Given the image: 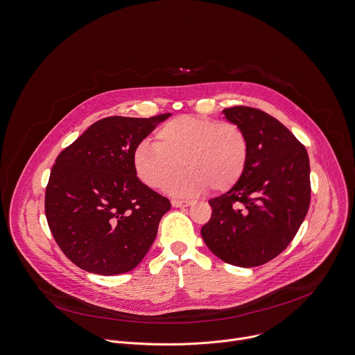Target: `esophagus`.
I'll use <instances>...</instances> for the list:
<instances>
[{
  "mask_svg": "<svg viewBox=\"0 0 355 355\" xmlns=\"http://www.w3.org/2000/svg\"><path fill=\"white\" fill-rule=\"evenodd\" d=\"M191 205V202H189V200H172V206L173 207H187V206H190Z\"/></svg>",
  "mask_w": 355,
  "mask_h": 355,
  "instance_id": "obj_1",
  "label": "esophagus"
}]
</instances>
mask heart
Returning a JSON list of instances; mask_svg holds the SVG:
<instances>
[{
  "label": "heart",
  "instance_id": "b5f03b06",
  "mask_svg": "<svg viewBox=\"0 0 355 355\" xmlns=\"http://www.w3.org/2000/svg\"><path fill=\"white\" fill-rule=\"evenodd\" d=\"M250 155L244 130L231 121L198 115H180L156 131V144L142 141L134 150L138 178L153 189H164L180 170L188 169L169 182L175 196H198L209 187L225 191L243 178Z\"/></svg>",
  "mask_w": 355,
  "mask_h": 355
}]
</instances>
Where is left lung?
<instances>
[{
    "instance_id": "1",
    "label": "left lung",
    "mask_w": 355,
    "mask_h": 355,
    "mask_svg": "<svg viewBox=\"0 0 355 355\" xmlns=\"http://www.w3.org/2000/svg\"><path fill=\"white\" fill-rule=\"evenodd\" d=\"M223 114L244 130L248 164L237 184L209 200L211 218L200 232L216 257L252 268L278 257L307 214L309 155L284 124L261 110L237 105Z\"/></svg>"
}]
</instances>
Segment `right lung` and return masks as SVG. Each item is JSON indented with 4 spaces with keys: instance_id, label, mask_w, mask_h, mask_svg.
Returning a JSON list of instances; mask_svg holds the SVG:
<instances>
[{
    "instance_id": "right-lung-1",
    "label": "right lung",
    "mask_w": 355,
    "mask_h": 355,
    "mask_svg": "<svg viewBox=\"0 0 355 355\" xmlns=\"http://www.w3.org/2000/svg\"><path fill=\"white\" fill-rule=\"evenodd\" d=\"M169 115L103 118L56 157L46 220L78 268L105 277L125 273L153 244L171 202L138 179L134 150Z\"/></svg>"
}]
</instances>
